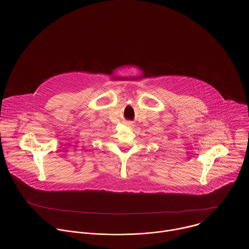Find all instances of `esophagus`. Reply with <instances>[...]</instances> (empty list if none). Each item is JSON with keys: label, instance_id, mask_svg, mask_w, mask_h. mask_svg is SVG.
I'll return each mask as SVG.
<instances>
[{"label": "esophagus", "instance_id": "1", "mask_svg": "<svg viewBox=\"0 0 249 249\" xmlns=\"http://www.w3.org/2000/svg\"><path fill=\"white\" fill-rule=\"evenodd\" d=\"M125 124H126L127 126H130V127H131V126H132V123H131V122H130V121H127V122H125Z\"/></svg>", "mask_w": 249, "mask_h": 249}]
</instances>
